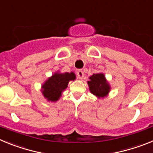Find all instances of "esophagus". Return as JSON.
Masks as SVG:
<instances>
[{
    "label": "esophagus",
    "mask_w": 153,
    "mask_h": 153,
    "mask_svg": "<svg viewBox=\"0 0 153 153\" xmlns=\"http://www.w3.org/2000/svg\"><path fill=\"white\" fill-rule=\"evenodd\" d=\"M76 74H77V76L79 79H82L83 78V76H84V74H83V72L82 71V70H78L77 73H76Z\"/></svg>",
    "instance_id": "1"
}]
</instances>
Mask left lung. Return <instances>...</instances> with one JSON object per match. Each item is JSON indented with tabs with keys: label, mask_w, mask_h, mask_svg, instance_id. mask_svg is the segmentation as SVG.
Returning <instances> with one entry per match:
<instances>
[{
	"label": "left lung",
	"mask_w": 153,
	"mask_h": 153,
	"mask_svg": "<svg viewBox=\"0 0 153 153\" xmlns=\"http://www.w3.org/2000/svg\"><path fill=\"white\" fill-rule=\"evenodd\" d=\"M90 93L99 98H104L108 95L110 90V86L106 81L103 74H94L90 76L87 82Z\"/></svg>",
	"instance_id": "left-lung-1"
}]
</instances>
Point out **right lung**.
<instances>
[{"label": "right lung", "mask_w": 153, "mask_h": 153, "mask_svg": "<svg viewBox=\"0 0 153 153\" xmlns=\"http://www.w3.org/2000/svg\"><path fill=\"white\" fill-rule=\"evenodd\" d=\"M76 75L71 73H55L42 85V94L48 101L56 102L61 97L62 93L67 89L70 80H74Z\"/></svg>", "instance_id": "right-lung-1"}]
</instances>
